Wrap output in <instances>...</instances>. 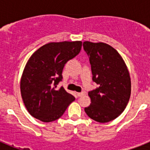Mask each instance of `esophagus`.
Instances as JSON below:
<instances>
[{"mask_svg": "<svg viewBox=\"0 0 150 150\" xmlns=\"http://www.w3.org/2000/svg\"><path fill=\"white\" fill-rule=\"evenodd\" d=\"M76 95H77L78 96H84L85 93H76Z\"/></svg>", "mask_w": 150, "mask_h": 150, "instance_id": "esophagus-1", "label": "esophagus"}]
</instances>
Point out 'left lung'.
<instances>
[{"mask_svg":"<svg viewBox=\"0 0 150 150\" xmlns=\"http://www.w3.org/2000/svg\"><path fill=\"white\" fill-rule=\"evenodd\" d=\"M83 48L89 56L93 80L99 85L89 92L91 104L85 111L97 122H109L125 110L129 101V72L118 52L107 43L86 41Z\"/></svg>","mask_w":150,"mask_h":150,"instance_id":"1","label":"left lung"}]
</instances>
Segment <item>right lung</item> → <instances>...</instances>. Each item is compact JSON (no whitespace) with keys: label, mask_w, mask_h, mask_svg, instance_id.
Listing matches in <instances>:
<instances>
[{"label":"right lung","mask_w":150,"mask_h":150,"mask_svg":"<svg viewBox=\"0 0 150 150\" xmlns=\"http://www.w3.org/2000/svg\"><path fill=\"white\" fill-rule=\"evenodd\" d=\"M81 41L49 43L39 48L25 67L21 94L27 110L35 118L51 122L60 118L75 98L61 86L62 71L67 62L79 54Z\"/></svg>","instance_id":"add662e5"}]
</instances>
